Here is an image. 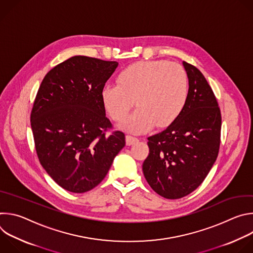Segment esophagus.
<instances>
[{
	"label": "esophagus",
	"mask_w": 253,
	"mask_h": 253,
	"mask_svg": "<svg viewBox=\"0 0 253 253\" xmlns=\"http://www.w3.org/2000/svg\"><path fill=\"white\" fill-rule=\"evenodd\" d=\"M138 141H139V139L136 138V137H133V136H130V135L126 136V144H127L128 146L132 145V144H134V143H136Z\"/></svg>",
	"instance_id": "esophagus-1"
}]
</instances>
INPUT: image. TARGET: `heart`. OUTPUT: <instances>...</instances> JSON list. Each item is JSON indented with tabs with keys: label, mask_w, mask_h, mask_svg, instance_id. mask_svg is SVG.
I'll list each match as a JSON object with an SVG mask.
<instances>
[{
	"label": "heart",
	"mask_w": 253,
	"mask_h": 253,
	"mask_svg": "<svg viewBox=\"0 0 253 253\" xmlns=\"http://www.w3.org/2000/svg\"><path fill=\"white\" fill-rule=\"evenodd\" d=\"M117 81L102 88L103 105L114 121L121 122L136 101L138 109L122 125L135 134L145 133L155 125L166 128L173 124L189 97L186 71L166 60L134 63L121 71Z\"/></svg>",
	"instance_id": "obj_1"
}]
</instances>
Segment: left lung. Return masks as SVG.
<instances>
[{
  "instance_id": "8db88e82",
  "label": "left lung",
  "mask_w": 253,
  "mask_h": 253,
  "mask_svg": "<svg viewBox=\"0 0 253 253\" xmlns=\"http://www.w3.org/2000/svg\"><path fill=\"white\" fill-rule=\"evenodd\" d=\"M189 97L183 112L164 131L148 137L149 155L142 169L148 184L167 199L182 198L205 179L217 158L221 114L201 72L183 61Z\"/></svg>"
}]
</instances>
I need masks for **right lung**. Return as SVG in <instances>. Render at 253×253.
Listing matches in <instances>:
<instances>
[{"instance_id":"1","label":"right lung","mask_w":253,"mask_h":253,"mask_svg":"<svg viewBox=\"0 0 253 253\" xmlns=\"http://www.w3.org/2000/svg\"><path fill=\"white\" fill-rule=\"evenodd\" d=\"M118 67L115 61L74 56L50 70L31 112L39 161L67 191L96 187L125 146V135L106 117L101 90Z\"/></svg>"}]
</instances>
